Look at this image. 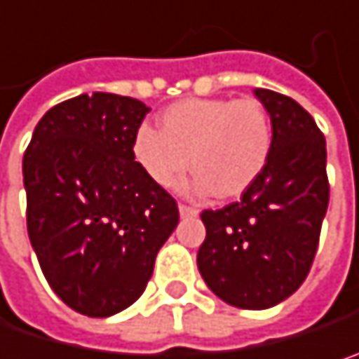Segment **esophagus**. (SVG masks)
Masks as SVG:
<instances>
[{"label": "esophagus", "instance_id": "34e87169", "mask_svg": "<svg viewBox=\"0 0 359 359\" xmlns=\"http://www.w3.org/2000/svg\"><path fill=\"white\" fill-rule=\"evenodd\" d=\"M179 212H180V215H182V217H189V215H197V213H199V210H197V208H193V205L180 203Z\"/></svg>", "mask_w": 359, "mask_h": 359}]
</instances>
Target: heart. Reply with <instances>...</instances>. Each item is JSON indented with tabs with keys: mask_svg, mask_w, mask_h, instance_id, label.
<instances>
[{
	"mask_svg": "<svg viewBox=\"0 0 359 359\" xmlns=\"http://www.w3.org/2000/svg\"><path fill=\"white\" fill-rule=\"evenodd\" d=\"M273 151V125L257 100L187 98L160 114V131L142 125L131 156L154 184L168 189L195 172L193 189L222 199L243 195Z\"/></svg>",
	"mask_w": 359,
	"mask_h": 359,
	"instance_id": "heart-1",
	"label": "heart"
}]
</instances>
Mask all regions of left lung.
<instances>
[{
	"label": "left lung",
	"instance_id": "obj_1",
	"mask_svg": "<svg viewBox=\"0 0 359 359\" xmlns=\"http://www.w3.org/2000/svg\"><path fill=\"white\" fill-rule=\"evenodd\" d=\"M273 125L263 175L222 210H203L197 267L213 294L248 310L271 309L309 276L329 205L327 144L296 100L255 90Z\"/></svg>",
	"mask_w": 359,
	"mask_h": 359
}]
</instances>
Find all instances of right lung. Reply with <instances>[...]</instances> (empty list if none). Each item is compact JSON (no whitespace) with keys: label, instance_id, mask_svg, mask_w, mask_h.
Listing matches in <instances>:
<instances>
[{"label":"right lung","instance_id":"obj_1","mask_svg":"<svg viewBox=\"0 0 359 359\" xmlns=\"http://www.w3.org/2000/svg\"><path fill=\"white\" fill-rule=\"evenodd\" d=\"M144 102L94 92L55 104L24 151L26 226L53 292L104 318L146 290L179 205L135 164Z\"/></svg>","mask_w":359,"mask_h":359}]
</instances>
